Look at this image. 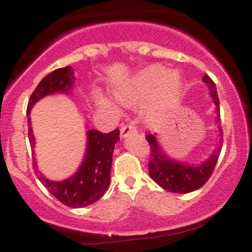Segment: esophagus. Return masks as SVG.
<instances>
[{"instance_id": "34e87169", "label": "esophagus", "mask_w": 252, "mask_h": 252, "mask_svg": "<svg viewBox=\"0 0 252 252\" xmlns=\"http://www.w3.org/2000/svg\"><path fill=\"white\" fill-rule=\"evenodd\" d=\"M136 134V129L131 126H123L122 129H121V137L126 138L128 137L129 135Z\"/></svg>"}]
</instances>
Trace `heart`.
Masks as SVG:
<instances>
[{"instance_id": "obj_1", "label": "heart", "mask_w": 252, "mask_h": 252, "mask_svg": "<svg viewBox=\"0 0 252 252\" xmlns=\"http://www.w3.org/2000/svg\"><path fill=\"white\" fill-rule=\"evenodd\" d=\"M184 79L180 72L167 70L158 63L149 65L120 84L114 90V96L122 105L131 106L148 99L144 120L152 126L168 120L176 108L182 94ZM97 105L103 110L116 111L117 108L109 98L99 96Z\"/></svg>"}]
</instances>
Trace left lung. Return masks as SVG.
Masks as SVG:
<instances>
[{"label":"left lung","mask_w":252,"mask_h":252,"mask_svg":"<svg viewBox=\"0 0 252 252\" xmlns=\"http://www.w3.org/2000/svg\"><path fill=\"white\" fill-rule=\"evenodd\" d=\"M202 82L206 84L210 96L212 98L213 104L216 105V126L218 128L219 137V142L217 143L216 149L211 153L209 158H205L200 163L182 162L178 158H172L167 154L161 144L160 136L156 134L146 136L147 141L150 144V162L148 164L150 178L158 186L168 192L189 193L204 186L212 174L217 161H218L219 154H220L222 131L219 126L220 116H219V99L218 94H217V89L212 79L206 74L202 77Z\"/></svg>","instance_id":"left-lung-1"}]
</instances>
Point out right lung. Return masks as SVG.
Wrapping results in <instances>:
<instances>
[{"label": "right lung", "mask_w": 252, "mask_h": 252, "mask_svg": "<svg viewBox=\"0 0 252 252\" xmlns=\"http://www.w3.org/2000/svg\"><path fill=\"white\" fill-rule=\"evenodd\" d=\"M74 83L76 78H74L73 68L71 66H66L53 71L37 84L27 106L28 137L32 148L35 147V137L32 129L31 110L40 99L50 94H63L71 96ZM85 128L86 148L83 161L76 172L67 179H63L62 181L50 180L37 169L36 161H33L37 179L41 181L48 192L63 205L73 209L94 204L108 189L112 154H114L115 144L120 141L118 129H115L109 134H102L96 129H89L88 126Z\"/></svg>", "instance_id": "right-lung-1"}]
</instances>
